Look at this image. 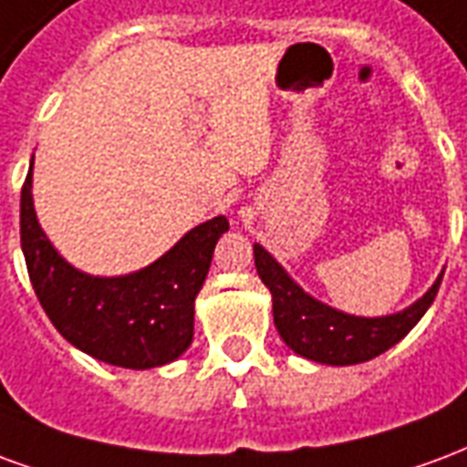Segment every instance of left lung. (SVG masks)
<instances>
[{
  "label": "left lung",
  "mask_w": 467,
  "mask_h": 467,
  "mask_svg": "<svg viewBox=\"0 0 467 467\" xmlns=\"http://www.w3.org/2000/svg\"><path fill=\"white\" fill-rule=\"evenodd\" d=\"M258 278L271 291L274 323L288 348L326 366H356L406 338L435 301L443 271L415 304L388 316H353L306 294L261 244H254Z\"/></svg>",
  "instance_id": "1"
}]
</instances>
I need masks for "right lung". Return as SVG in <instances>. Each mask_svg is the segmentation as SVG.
Wrapping results in <instances>:
<instances>
[{
  "instance_id": "1",
  "label": "right lung",
  "mask_w": 467,
  "mask_h": 467,
  "mask_svg": "<svg viewBox=\"0 0 467 467\" xmlns=\"http://www.w3.org/2000/svg\"><path fill=\"white\" fill-rule=\"evenodd\" d=\"M32 169L22 189V251L34 294L54 328L87 356L131 370L159 368L193 341V304L209 274L226 216L183 234L154 264L124 275H91L71 266L34 211Z\"/></svg>"
}]
</instances>
